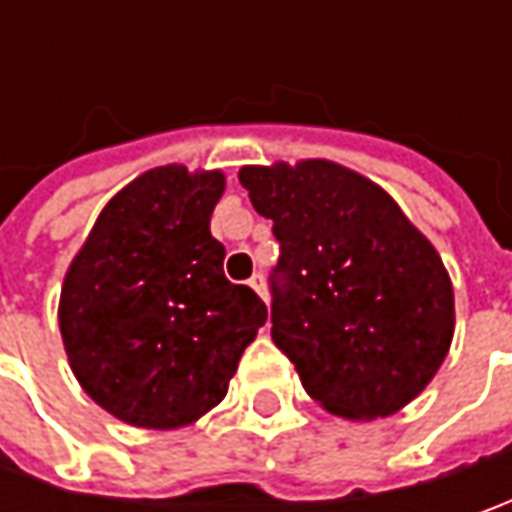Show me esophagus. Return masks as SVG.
Masks as SVG:
<instances>
[{"mask_svg":"<svg viewBox=\"0 0 512 512\" xmlns=\"http://www.w3.org/2000/svg\"><path fill=\"white\" fill-rule=\"evenodd\" d=\"M247 285L253 287V290H256V293H259V296H262V299H267V296H265V279H262V273H253V276H250V282H247Z\"/></svg>","mask_w":512,"mask_h":512,"instance_id":"obj_1","label":"esophagus"}]
</instances>
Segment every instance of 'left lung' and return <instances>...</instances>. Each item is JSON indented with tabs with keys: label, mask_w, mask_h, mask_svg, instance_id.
<instances>
[{
	"label": "left lung",
	"mask_w": 512,
	"mask_h": 512,
	"mask_svg": "<svg viewBox=\"0 0 512 512\" xmlns=\"http://www.w3.org/2000/svg\"><path fill=\"white\" fill-rule=\"evenodd\" d=\"M239 179L273 222L270 336L307 393L347 419L416 399L453 339V287L433 245L342 165L242 168Z\"/></svg>",
	"instance_id": "8db88e82"
}]
</instances>
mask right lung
I'll return each mask as SVG.
<instances>
[{
    "instance_id": "1",
    "label": "right lung",
    "mask_w": 512,
    "mask_h": 512,
    "mask_svg": "<svg viewBox=\"0 0 512 512\" xmlns=\"http://www.w3.org/2000/svg\"><path fill=\"white\" fill-rule=\"evenodd\" d=\"M222 173L148 170L99 213L59 305L90 399L136 427H182L225 399L265 302L222 270L210 236Z\"/></svg>"
}]
</instances>
